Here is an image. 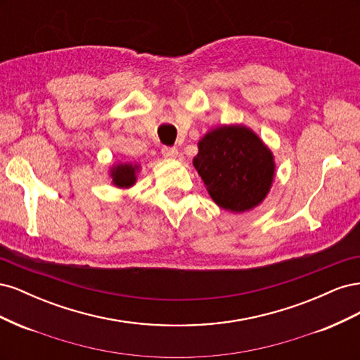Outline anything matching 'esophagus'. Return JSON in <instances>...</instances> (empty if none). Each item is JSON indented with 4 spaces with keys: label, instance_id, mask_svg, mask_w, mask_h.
Instances as JSON below:
<instances>
[{
    "label": "esophagus",
    "instance_id": "1",
    "mask_svg": "<svg viewBox=\"0 0 360 360\" xmlns=\"http://www.w3.org/2000/svg\"><path fill=\"white\" fill-rule=\"evenodd\" d=\"M177 153H179V151H177L176 147H168V146L162 147V156L163 158H176Z\"/></svg>",
    "mask_w": 360,
    "mask_h": 360
}]
</instances>
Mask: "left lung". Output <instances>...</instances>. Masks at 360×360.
Here are the masks:
<instances>
[{"mask_svg":"<svg viewBox=\"0 0 360 360\" xmlns=\"http://www.w3.org/2000/svg\"><path fill=\"white\" fill-rule=\"evenodd\" d=\"M193 159L213 201L225 210L246 212L258 205L274 181L270 150L243 126H224L198 143Z\"/></svg>","mask_w":360,"mask_h":360,"instance_id":"obj_1","label":"left lung"}]
</instances>
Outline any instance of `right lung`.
Segmentation results:
<instances>
[{"instance_id": "add662e5", "label": "right lung", "mask_w": 360, "mask_h": 360, "mask_svg": "<svg viewBox=\"0 0 360 360\" xmlns=\"http://www.w3.org/2000/svg\"><path fill=\"white\" fill-rule=\"evenodd\" d=\"M138 167L132 165H118L112 169V181L118 188H129L135 183V171Z\"/></svg>"}]
</instances>
